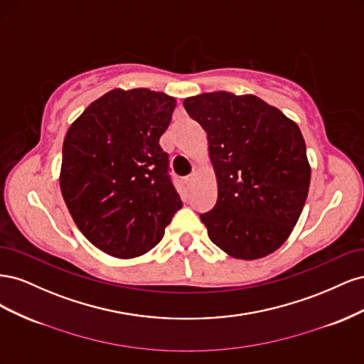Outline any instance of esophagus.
Instances as JSON below:
<instances>
[{
	"instance_id": "1",
	"label": "esophagus",
	"mask_w": 364,
	"mask_h": 364,
	"mask_svg": "<svg viewBox=\"0 0 364 364\" xmlns=\"http://www.w3.org/2000/svg\"><path fill=\"white\" fill-rule=\"evenodd\" d=\"M194 179H196V173H193V174H190V176H186V178L183 179V183H185V186L186 188H191L193 186V183H194Z\"/></svg>"
}]
</instances>
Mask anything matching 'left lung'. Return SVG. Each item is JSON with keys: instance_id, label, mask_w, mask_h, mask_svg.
I'll return each instance as SVG.
<instances>
[{"instance_id": "obj_1", "label": "left lung", "mask_w": 364, "mask_h": 364, "mask_svg": "<svg viewBox=\"0 0 364 364\" xmlns=\"http://www.w3.org/2000/svg\"><path fill=\"white\" fill-rule=\"evenodd\" d=\"M206 132L217 202L200 214L213 243L238 259L279 249L304 209L311 168L299 127L247 94L217 91L183 100Z\"/></svg>"}]
</instances>
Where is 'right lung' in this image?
I'll return each instance as SVG.
<instances>
[{
  "label": "right lung",
  "mask_w": 364,
  "mask_h": 364,
  "mask_svg": "<svg viewBox=\"0 0 364 364\" xmlns=\"http://www.w3.org/2000/svg\"><path fill=\"white\" fill-rule=\"evenodd\" d=\"M176 98L146 87L112 90L70 126L60 191L80 232L115 258L155 247L182 208L159 146Z\"/></svg>",
  "instance_id": "obj_1"
}]
</instances>
